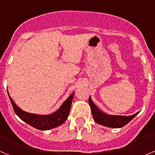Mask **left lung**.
I'll return each instance as SVG.
<instances>
[{
  "label": "left lung",
  "instance_id": "1",
  "mask_svg": "<svg viewBox=\"0 0 155 155\" xmlns=\"http://www.w3.org/2000/svg\"><path fill=\"white\" fill-rule=\"evenodd\" d=\"M88 103L91 107L94 120L100 125H103L110 128H121L127 125L139 114V112H137L132 116L110 115L99 110L97 107L93 103L91 97H89L88 99Z\"/></svg>",
  "mask_w": 155,
  "mask_h": 155
}]
</instances>
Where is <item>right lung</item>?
I'll return each mask as SVG.
<instances>
[{
    "label": "right lung",
    "instance_id": "add662e5",
    "mask_svg": "<svg viewBox=\"0 0 155 155\" xmlns=\"http://www.w3.org/2000/svg\"><path fill=\"white\" fill-rule=\"evenodd\" d=\"M7 93L9 94L8 91H7ZM73 95H74V92L72 93L69 96L68 98L63 103V104L58 110L48 115H40V114H30V113L25 112L20 109L14 103L13 99L10 97V94H9V97H10V102H11L15 113L22 121L38 130H48L62 125L67 120L69 114H70Z\"/></svg>",
    "mask_w": 155,
    "mask_h": 155
}]
</instances>
